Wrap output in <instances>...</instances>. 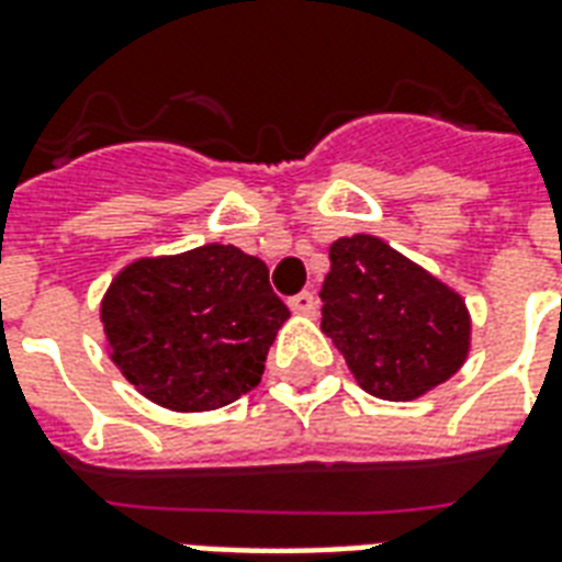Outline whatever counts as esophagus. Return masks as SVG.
I'll return each instance as SVG.
<instances>
[{
  "mask_svg": "<svg viewBox=\"0 0 562 562\" xmlns=\"http://www.w3.org/2000/svg\"><path fill=\"white\" fill-rule=\"evenodd\" d=\"M291 312H297V315H315L318 312V297L312 294V291H300L294 297L289 300Z\"/></svg>",
  "mask_w": 562,
  "mask_h": 562,
  "instance_id": "1",
  "label": "esophagus"
}]
</instances>
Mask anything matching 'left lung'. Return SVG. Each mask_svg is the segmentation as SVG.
I'll list each match as a JSON object with an SVG mask.
<instances>
[{"label": "left lung", "instance_id": "8db88e82", "mask_svg": "<svg viewBox=\"0 0 562 562\" xmlns=\"http://www.w3.org/2000/svg\"><path fill=\"white\" fill-rule=\"evenodd\" d=\"M321 303V329L368 395L415 401L469 357L465 300L376 235L333 241Z\"/></svg>", "mask_w": 562, "mask_h": 562}]
</instances>
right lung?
I'll use <instances>...</instances> for the list:
<instances>
[{
  "label": "right lung",
  "instance_id": "right-lung-1",
  "mask_svg": "<svg viewBox=\"0 0 562 562\" xmlns=\"http://www.w3.org/2000/svg\"><path fill=\"white\" fill-rule=\"evenodd\" d=\"M111 362L153 404L205 413L259 385L289 321L268 265L233 244L126 265L100 306Z\"/></svg>",
  "mask_w": 562,
  "mask_h": 562
}]
</instances>
